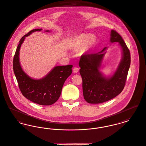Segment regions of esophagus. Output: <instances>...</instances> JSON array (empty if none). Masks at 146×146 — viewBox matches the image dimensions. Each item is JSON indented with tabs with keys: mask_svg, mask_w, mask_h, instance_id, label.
I'll return each instance as SVG.
<instances>
[{
	"mask_svg": "<svg viewBox=\"0 0 146 146\" xmlns=\"http://www.w3.org/2000/svg\"><path fill=\"white\" fill-rule=\"evenodd\" d=\"M73 72L75 74L78 73V68H77V67H74V68H73Z\"/></svg>",
	"mask_w": 146,
	"mask_h": 146,
	"instance_id": "34e87169",
	"label": "esophagus"
}]
</instances>
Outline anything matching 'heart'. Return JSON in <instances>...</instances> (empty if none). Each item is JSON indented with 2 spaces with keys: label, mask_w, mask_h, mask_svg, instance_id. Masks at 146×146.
Wrapping results in <instances>:
<instances>
[{
  "label": "heart",
  "mask_w": 146,
  "mask_h": 146,
  "mask_svg": "<svg viewBox=\"0 0 146 146\" xmlns=\"http://www.w3.org/2000/svg\"><path fill=\"white\" fill-rule=\"evenodd\" d=\"M97 38L92 34L82 33L74 36L71 40L69 48L72 50H78L81 48V51H87L96 42Z\"/></svg>",
  "instance_id": "b5f03b06"
}]
</instances>
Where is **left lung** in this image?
Listing matches in <instances>:
<instances>
[{"instance_id": "8db88e82", "label": "left lung", "mask_w": 146, "mask_h": 146, "mask_svg": "<svg viewBox=\"0 0 146 146\" xmlns=\"http://www.w3.org/2000/svg\"><path fill=\"white\" fill-rule=\"evenodd\" d=\"M110 36V42H118L122 51V59L112 76L106 77L100 71L106 47L96 54L82 55L79 61L83 95L89 104H100L113 98L122 91L126 84L131 64L130 52L117 31L111 30Z\"/></svg>"}]
</instances>
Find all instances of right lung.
<instances>
[{"label": "right lung", "mask_w": 146, "mask_h": 146, "mask_svg": "<svg viewBox=\"0 0 146 146\" xmlns=\"http://www.w3.org/2000/svg\"><path fill=\"white\" fill-rule=\"evenodd\" d=\"M41 30H32L20 39L13 59V70L23 95L33 102L49 106L56 102L60 96L64 84L72 73V65L55 66L47 75L39 80L30 78L23 70L19 61L21 45L25 37Z\"/></svg>", "instance_id": "right-lung-1"}]
</instances>
